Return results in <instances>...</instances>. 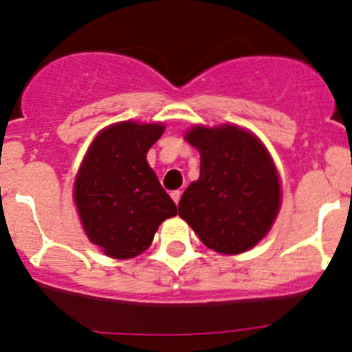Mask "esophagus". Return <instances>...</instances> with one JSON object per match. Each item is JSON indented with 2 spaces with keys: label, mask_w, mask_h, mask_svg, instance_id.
Here are the masks:
<instances>
[{
  "label": "esophagus",
  "mask_w": 352,
  "mask_h": 352,
  "mask_svg": "<svg viewBox=\"0 0 352 352\" xmlns=\"http://www.w3.org/2000/svg\"><path fill=\"white\" fill-rule=\"evenodd\" d=\"M170 197H172V200L175 201V204H179V201H180V197H182L180 190H173V192L170 193Z\"/></svg>",
  "instance_id": "1"
}]
</instances>
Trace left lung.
<instances>
[{
  "instance_id": "obj_1",
  "label": "left lung",
  "mask_w": 352,
  "mask_h": 352,
  "mask_svg": "<svg viewBox=\"0 0 352 352\" xmlns=\"http://www.w3.org/2000/svg\"><path fill=\"white\" fill-rule=\"evenodd\" d=\"M185 140L200 152V177L185 190L179 215L201 243L223 254L248 252L272 228L280 179L265 145L236 125H195Z\"/></svg>"
}]
</instances>
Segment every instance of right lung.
I'll use <instances>...</instances> for the list:
<instances>
[{
    "label": "right lung",
    "mask_w": 352,
    "mask_h": 352,
    "mask_svg": "<svg viewBox=\"0 0 352 352\" xmlns=\"http://www.w3.org/2000/svg\"><path fill=\"white\" fill-rule=\"evenodd\" d=\"M164 124L125 120L92 140L74 182V201L89 240L107 256L134 258L151 246L173 200L147 164Z\"/></svg>",
    "instance_id": "1"
}]
</instances>
